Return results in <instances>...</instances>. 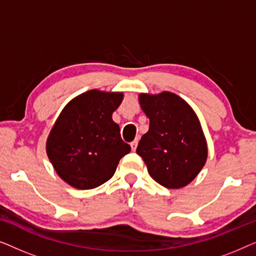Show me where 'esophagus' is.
<instances>
[{"mask_svg":"<svg viewBox=\"0 0 256 256\" xmlns=\"http://www.w3.org/2000/svg\"><path fill=\"white\" fill-rule=\"evenodd\" d=\"M138 140H134V141H132V142L130 143V146H132V152H135V150H136V146H138Z\"/></svg>","mask_w":256,"mask_h":256,"instance_id":"esophagus-1","label":"esophagus"}]
</instances>
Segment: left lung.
<instances>
[{"mask_svg": "<svg viewBox=\"0 0 256 256\" xmlns=\"http://www.w3.org/2000/svg\"><path fill=\"white\" fill-rule=\"evenodd\" d=\"M138 100L150 124L136 152L157 183L168 188L186 186L208 158V144L197 115L186 101L170 92L142 93Z\"/></svg>", "mask_w": 256, "mask_h": 256, "instance_id": "obj_1", "label": "left lung"}]
</instances>
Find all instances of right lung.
Here are the masks:
<instances>
[{"mask_svg":"<svg viewBox=\"0 0 256 256\" xmlns=\"http://www.w3.org/2000/svg\"><path fill=\"white\" fill-rule=\"evenodd\" d=\"M124 94L90 90L64 107L51 129L46 154L56 172L79 190L110 180L122 157L130 152L112 114Z\"/></svg>","mask_w":256,"mask_h":256,"instance_id":"1","label":"right lung"}]
</instances>
